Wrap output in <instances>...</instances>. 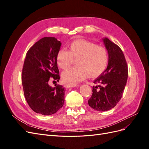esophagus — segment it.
Here are the masks:
<instances>
[{
	"mask_svg": "<svg viewBox=\"0 0 149 149\" xmlns=\"http://www.w3.org/2000/svg\"><path fill=\"white\" fill-rule=\"evenodd\" d=\"M77 84H66L65 86H66V88H74V87H76L77 86Z\"/></svg>",
	"mask_w": 149,
	"mask_h": 149,
	"instance_id": "1",
	"label": "esophagus"
}]
</instances>
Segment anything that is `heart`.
<instances>
[{
  "mask_svg": "<svg viewBox=\"0 0 149 149\" xmlns=\"http://www.w3.org/2000/svg\"><path fill=\"white\" fill-rule=\"evenodd\" d=\"M76 61L77 67L63 72L62 79L66 83L74 84L88 76L94 78L102 74L108 63L106 49L86 40H76L68 47V51L61 49L56 55L57 64L66 69Z\"/></svg>",
  "mask_w": 149,
  "mask_h": 149,
  "instance_id": "1",
  "label": "heart"
}]
</instances>
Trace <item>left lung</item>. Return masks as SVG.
Masks as SVG:
<instances>
[{
  "label": "left lung",
  "mask_w": 149,
  "mask_h": 149,
  "mask_svg": "<svg viewBox=\"0 0 149 149\" xmlns=\"http://www.w3.org/2000/svg\"><path fill=\"white\" fill-rule=\"evenodd\" d=\"M102 42L108 53L107 68L94 81L93 94L89 106L99 111H107L114 107L123 96L128 77V68L122 49L107 38Z\"/></svg>",
  "instance_id": "obj_1"
}]
</instances>
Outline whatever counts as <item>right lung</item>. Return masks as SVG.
<instances>
[{"mask_svg":"<svg viewBox=\"0 0 149 149\" xmlns=\"http://www.w3.org/2000/svg\"><path fill=\"white\" fill-rule=\"evenodd\" d=\"M61 45L55 37H43L26 53L22 81L26 101L34 112L44 116L56 113L63 106L65 88L49 86V78L59 81L56 55Z\"/></svg>","mask_w":149,"mask_h":149,"instance_id":"1","label":"right lung"}]
</instances>
